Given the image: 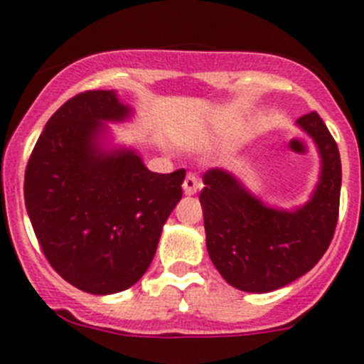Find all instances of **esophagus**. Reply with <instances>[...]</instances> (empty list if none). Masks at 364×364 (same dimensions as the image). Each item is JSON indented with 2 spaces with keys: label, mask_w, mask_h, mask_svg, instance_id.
Masks as SVG:
<instances>
[{
  "label": "esophagus",
  "mask_w": 364,
  "mask_h": 364,
  "mask_svg": "<svg viewBox=\"0 0 364 364\" xmlns=\"http://www.w3.org/2000/svg\"><path fill=\"white\" fill-rule=\"evenodd\" d=\"M182 188H184L186 195H195V193L200 189V180L193 175V173H189V175L184 178V184H182Z\"/></svg>",
  "instance_id": "34e87169"
}]
</instances>
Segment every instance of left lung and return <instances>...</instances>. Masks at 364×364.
Segmentation results:
<instances>
[{"mask_svg": "<svg viewBox=\"0 0 364 364\" xmlns=\"http://www.w3.org/2000/svg\"><path fill=\"white\" fill-rule=\"evenodd\" d=\"M321 153L319 184L295 211L273 210L224 169L204 173L200 205L205 246L228 284L266 294L310 272L336 233L341 197V156L326 124L315 111L297 120Z\"/></svg>", "mask_w": 364, "mask_h": 364, "instance_id": "left-lung-1", "label": "left lung"}]
</instances>
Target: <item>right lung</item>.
<instances>
[{"label": "right lung", "mask_w": 364, "mask_h": 364, "mask_svg": "<svg viewBox=\"0 0 364 364\" xmlns=\"http://www.w3.org/2000/svg\"><path fill=\"white\" fill-rule=\"evenodd\" d=\"M127 117L112 91L73 96L47 122L25 169V205L41 252L87 294L138 282L182 198L184 169L153 173L134 151L100 147L104 122Z\"/></svg>", "instance_id": "obj_1"}]
</instances>
